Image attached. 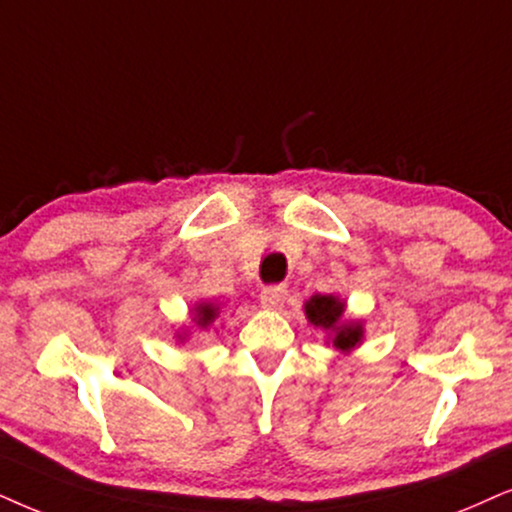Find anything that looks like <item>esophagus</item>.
Segmentation results:
<instances>
[{
	"instance_id": "1",
	"label": "esophagus",
	"mask_w": 512,
	"mask_h": 512,
	"mask_svg": "<svg viewBox=\"0 0 512 512\" xmlns=\"http://www.w3.org/2000/svg\"><path fill=\"white\" fill-rule=\"evenodd\" d=\"M260 300L264 307L278 309L283 302H286V286H264L260 290Z\"/></svg>"
}]
</instances>
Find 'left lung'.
I'll list each match as a JSON object with an SVG mask.
<instances>
[{
    "mask_svg": "<svg viewBox=\"0 0 512 512\" xmlns=\"http://www.w3.org/2000/svg\"><path fill=\"white\" fill-rule=\"evenodd\" d=\"M304 312H307V319L314 323V326L326 328V331H335L333 345L338 349H349L359 345L361 340V326L359 323H342L340 316L345 312V304H342L338 297L333 295H314L312 300L304 304Z\"/></svg>",
    "mask_w": 512,
    "mask_h": 512,
    "instance_id": "obj_1",
    "label": "left lung"
}]
</instances>
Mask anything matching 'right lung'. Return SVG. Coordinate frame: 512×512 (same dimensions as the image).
<instances>
[{"label": "right lung", "instance_id": "right-lung-1", "mask_svg": "<svg viewBox=\"0 0 512 512\" xmlns=\"http://www.w3.org/2000/svg\"><path fill=\"white\" fill-rule=\"evenodd\" d=\"M196 323L198 326H210V321L215 319L217 316V307H212V304H200V307L196 309Z\"/></svg>", "mask_w": 512, "mask_h": 512}]
</instances>
